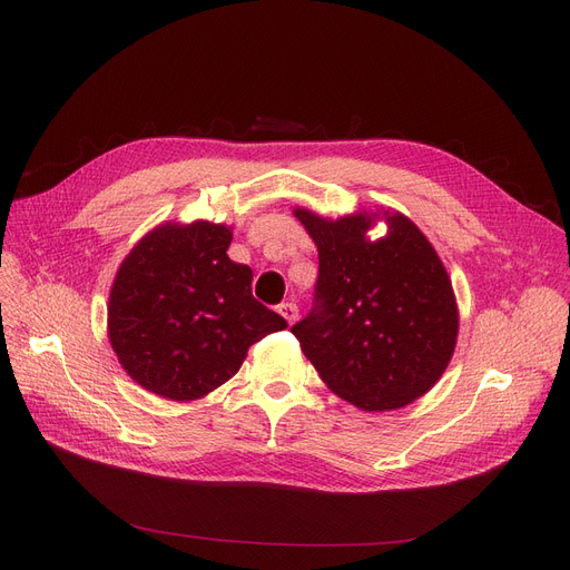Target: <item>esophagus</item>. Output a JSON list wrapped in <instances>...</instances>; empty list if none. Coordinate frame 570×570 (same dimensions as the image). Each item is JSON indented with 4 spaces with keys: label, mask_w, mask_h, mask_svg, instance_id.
Masks as SVG:
<instances>
[{
    "label": "esophagus",
    "mask_w": 570,
    "mask_h": 570,
    "mask_svg": "<svg viewBox=\"0 0 570 570\" xmlns=\"http://www.w3.org/2000/svg\"><path fill=\"white\" fill-rule=\"evenodd\" d=\"M277 312H279L288 323H295V318H297V307H295V303H282Z\"/></svg>",
    "instance_id": "esophagus-1"
}]
</instances>
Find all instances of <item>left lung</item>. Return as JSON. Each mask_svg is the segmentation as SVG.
Here are the masks:
<instances>
[{"label":"left lung","mask_w":570,"mask_h":570,"mask_svg":"<svg viewBox=\"0 0 570 570\" xmlns=\"http://www.w3.org/2000/svg\"><path fill=\"white\" fill-rule=\"evenodd\" d=\"M295 217L316 243L318 277L314 305L291 333L323 383L365 411L425 395L458 340L453 286L428 237L397 213L376 243L367 213L327 222L295 209Z\"/></svg>","instance_id":"left-lung-1"}]
</instances>
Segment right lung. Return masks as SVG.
Returning a JSON list of instances; mask_svg holds the SVG:
<instances>
[{"instance_id": "1", "label": "right lung", "mask_w": 570, "mask_h": 570, "mask_svg": "<svg viewBox=\"0 0 570 570\" xmlns=\"http://www.w3.org/2000/svg\"><path fill=\"white\" fill-rule=\"evenodd\" d=\"M219 224L159 226L119 265L108 337L119 363L149 393L185 402L243 365L252 344L288 325L252 295V267L226 254Z\"/></svg>"}]
</instances>
